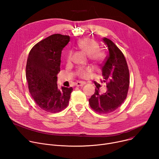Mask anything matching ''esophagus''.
Here are the masks:
<instances>
[{
	"label": "esophagus",
	"mask_w": 159,
	"mask_h": 159,
	"mask_svg": "<svg viewBox=\"0 0 159 159\" xmlns=\"http://www.w3.org/2000/svg\"><path fill=\"white\" fill-rule=\"evenodd\" d=\"M85 84L86 83L84 82H77L76 83V86H84Z\"/></svg>",
	"instance_id": "1"
}]
</instances>
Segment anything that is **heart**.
I'll return each mask as SVG.
<instances>
[{"mask_svg": "<svg viewBox=\"0 0 159 159\" xmlns=\"http://www.w3.org/2000/svg\"><path fill=\"white\" fill-rule=\"evenodd\" d=\"M74 48H77L83 53L87 55L89 60L95 64H99L104 61L106 58V53L104 50L98 48L99 44L97 42L91 38H84L77 41L75 44ZM72 52H70L67 55V62H70L71 61ZM91 71L89 67L86 68H79L75 73L77 76L82 79H86Z\"/></svg>", "mask_w": 159, "mask_h": 159, "instance_id": "1", "label": "heart"}]
</instances>
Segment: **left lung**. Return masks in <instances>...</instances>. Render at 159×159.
<instances>
[{"instance_id": "8db88e82", "label": "left lung", "mask_w": 159, "mask_h": 159, "mask_svg": "<svg viewBox=\"0 0 159 159\" xmlns=\"http://www.w3.org/2000/svg\"><path fill=\"white\" fill-rule=\"evenodd\" d=\"M103 41L107 45L109 55L102 66L101 82L107 84L104 94L95 88V93L89 99L90 107L99 113H110L119 107L126 98L129 85V73L126 58L114 43L107 38Z\"/></svg>"}]
</instances>
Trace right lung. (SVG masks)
I'll return each instance as SVG.
<instances>
[{"label": "right lung", "mask_w": 159, "mask_h": 159, "mask_svg": "<svg viewBox=\"0 0 159 159\" xmlns=\"http://www.w3.org/2000/svg\"><path fill=\"white\" fill-rule=\"evenodd\" d=\"M70 36L53 34L40 41L30 50L27 60L26 77L30 93L42 110L57 113L68 106L73 88L57 84L63 48Z\"/></svg>", "instance_id": "obj_1"}]
</instances>
